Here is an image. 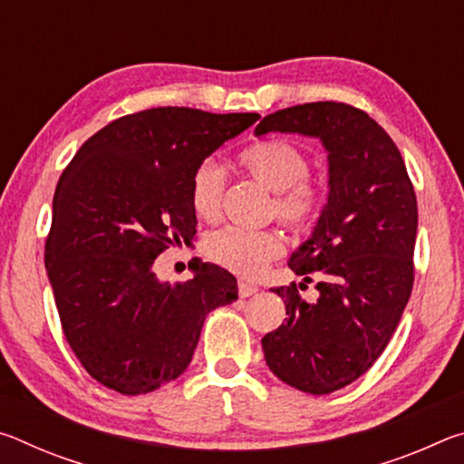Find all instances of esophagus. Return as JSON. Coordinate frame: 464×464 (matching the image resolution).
<instances>
[{"instance_id": "34e87169", "label": "esophagus", "mask_w": 464, "mask_h": 464, "mask_svg": "<svg viewBox=\"0 0 464 464\" xmlns=\"http://www.w3.org/2000/svg\"><path fill=\"white\" fill-rule=\"evenodd\" d=\"M257 293V286L249 285V282H239V296L241 298H247V296H254Z\"/></svg>"}]
</instances>
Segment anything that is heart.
I'll return each mask as SVG.
<instances>
[{
    "label": "heart",
    "instance_id": "1",
    "mask_svg": "<svg viewBox=\"0 0 464 464\" xmlns=\"http://www.w3.org/2000/svg\"><path fill=\"white\" fill-rule=\"evenodd\" d=\"M239 168L249 178L274 192V213L288 229L304 231L315 225L321 213L319 188L311 182L309 160L295 143L285 139H264L243 149L237 157ZM225 174L213 160H204L194 168L190 178L192 210L204 221L221 215ZM210 260L225 266L239 276L256 278L285 251L276 231H246L225 227L210 233L204 241Z\"/></svg>",
    "mask_w": 464,
    "mask_h": 464
}]
</instances>
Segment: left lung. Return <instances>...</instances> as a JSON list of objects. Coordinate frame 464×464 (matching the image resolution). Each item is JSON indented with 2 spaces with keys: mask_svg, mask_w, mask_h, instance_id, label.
<instances>
[{
  "mask_svg": "<svg viewBox=\"0 0 464 464\" xmlns=\"http://www.w3.org/2000/svg\"><path fill=\"white\" fill-rule=\"evenodd\" d=\"M272 130L324 143L329 194L288 260L304 282L317 278L319 298L307 303L295 282L272 290L288 317L264 335V358L290 387L327 395L362 376L395 334L413 288L418 200L397 145L364 110L311 102L264 116L256 135Z\"/></svg>",
  "mask_w": 464,
  "mask_h": 464,
  "instance_id": "left-lung-1",
  "label": "left lung"
}]
</instances>
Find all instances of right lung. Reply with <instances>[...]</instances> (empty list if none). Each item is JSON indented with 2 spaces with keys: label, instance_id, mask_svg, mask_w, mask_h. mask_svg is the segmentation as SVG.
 Here are the masks:
<instances>
[{
  "label": "right lung",
  "instance_id": "right-lung-1",
  "mask_svg": "<svg viewBox=\"0 0 464 464\" xmlns=\"http://www.w3.org/2000/svg\"><path fill=\"white\" fill-rule=\"evenodd\" d=\"M257 119L143 110L90 137L61 174L44 266L63 334L104 387L143 395L178 379L208 313L237 301V280L215 264L174 286L153 264L196 235L194 168Z\"/></svg>",
  "mask_w": 464,
  "mask_h": 464
}]
</instances>
